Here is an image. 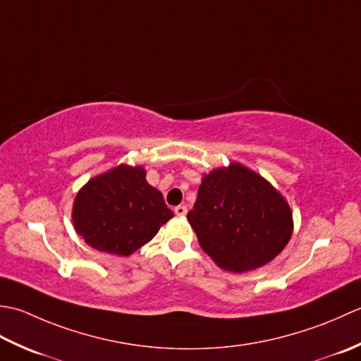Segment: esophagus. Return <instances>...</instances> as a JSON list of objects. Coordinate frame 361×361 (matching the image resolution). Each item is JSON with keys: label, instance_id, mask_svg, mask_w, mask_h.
<instances>
[{"label": "esophagus", "instance_id": "1", "mask_svg": "<svg viewBox=\"0 0 361 361\" xmlns=\"http://www.w3.org/2000/svg\"><path fill=\"white\" fill-rule=\"evenodd\" d=\"M174 213L178 216H183V215H187V207L185 205H178V207H174Z\"/></svg>", "mask_w": 361, "mask_h": 361}]
</instances>
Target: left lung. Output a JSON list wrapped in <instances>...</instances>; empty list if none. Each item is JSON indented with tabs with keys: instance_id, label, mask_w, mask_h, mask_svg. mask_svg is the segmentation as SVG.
<instances>
[{
	"instance_id": "left-lung-1",
	"label": "left lung",
	"mask_w": 361,
	"mask_h": 361,
	"mask_svg": "<svg viewBox=\"0 0 361 361\" xmlns=\"http://www.w3.org/2000/svg\"><path fill=\"white\" fill-rule=\"evenodd\" d=\"M187 218L204 252L231 273L269 263L293 233V213L285 197L237 161L204 174Z\"/></svg>"
}]
</instances>
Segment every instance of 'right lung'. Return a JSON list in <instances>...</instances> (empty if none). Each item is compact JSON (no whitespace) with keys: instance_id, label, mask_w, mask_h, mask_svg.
I'll return each mask as SVG.
<instances>
[{"instance_id":"right-lung-1","label":"right lung","mask_w":361,"mask_h":361,"mask_svg":"<svg viewBox=\"0 0 361 361\" xmlns=\"http://www.w3.org/2000/svg\"><path fill=\"white\" fill-rule=\"evenodd\" d=\"M173 212L143 166L118 165L88 180L73 204V224L88 246L128 257L156 237Z\"/></svg>"}]
</instances>
